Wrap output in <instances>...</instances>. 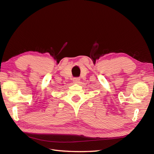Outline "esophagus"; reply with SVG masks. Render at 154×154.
I'll use <instances>...</instances> for the list:
<instances>
[{
	"mask_svg": "<svg viewBox=\"0 0 154 154\" xmlns=\"http://www.w3.org/2000/svg\"><path fill=\"white\" fill-rule=\"evenodd\" d=\"M73 81L74 83H79L80 81V79L78 78V77H75L73 79Z\"/></svg>",
	"mask_w": 154,
	"mask_h": 154,
	"instance_id": "1",
	"label": "esophagus"
}]
</instances>
